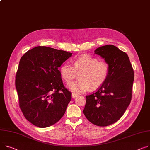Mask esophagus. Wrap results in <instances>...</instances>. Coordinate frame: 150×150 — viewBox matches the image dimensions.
<instances>
[{
    "instance_id": "1",
    "label": "esophagus",
    "mask_w": 150,
    "mask_h": 150,
    "mask_svg": "<svg viewBox=\"0 0 150 150\" xmlns=\"http://www.w3.org/2000/svg\"><path fill=\"white\" fill-rule=\"evenodd\" d=\"M78 96V94H76V93H72V98H75L77 97Z\"/></svg>"
}]
</instances>
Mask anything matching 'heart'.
<instances>
[{"instance_id":"obj_1","label":"heart","mask_w":150,"mask_h":150,"mask_svg":"<svg viewBox=\"0 0 150 150\" xmlns=\"http://www.w3.org/2000/svg\"><path fill=\"white\" fill-rule=\"evenodd\" d=\"M110 72L108 64L99 61L95 57L84 55L76 59L74 66L66 62L59 68V72L64 81H72L79 72V78L67 84V88L73 92L79 93L91 88L96 89L103 85L107 79Z\"/></svg>"}]
</instances>
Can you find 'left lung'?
Instances as JSON below:
<instances>
[{
    "label": "left lung",
    "instance_id": "1",
    "mask_svg": "<svg viewBox=\"0 0 150 150\" xmlns=\"http://www.w3.org/2000/svg\"><path fill=\"white\" fill-rule=\"evenodd\" d=\"M110 67L109 75L97 91L86 96L83 113L91 123L100 127L117 122L130 104L134 71L128 55L108 45L95 50Z\"/></svg>",
    "mask_w": 150,
    "mask_h": 150
}]
</instances>
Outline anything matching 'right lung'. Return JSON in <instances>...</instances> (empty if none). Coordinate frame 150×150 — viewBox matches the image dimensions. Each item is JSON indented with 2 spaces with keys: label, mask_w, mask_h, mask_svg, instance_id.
<instances>
[{
  "label": "right lung",
  "mask_w": 150,
  "mask_h": 150,
  "mask_svg": "<svg viewBox=\"0 0 150 150\" xmlns=\"http://www.w3.org/2000/svg\"><path fill=\"white\" fill-rule=\"evenodd\" d=\"M72 55L64 51L37 46L21 57L16 87L20 108L33 125L50 127L65 113L72 93L64 86L58 69Z\"/></svg>",
  "instance_id": "obj_1"
}]
</instances>
